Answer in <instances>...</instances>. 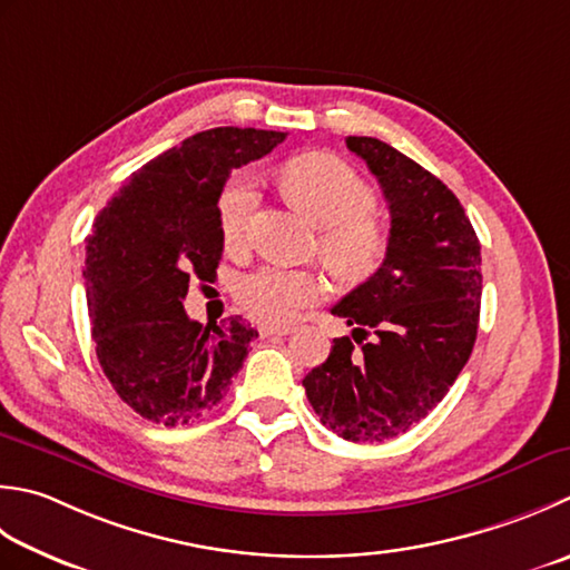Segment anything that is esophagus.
Instances as JSON below:
<instances>
[{
	"label": "esophagus",
	"mask_w": 570,
	"mask_h": 570,
	"mask_svg": "<svg viewBox=\"0 0 570 570\" xmlns=\"http://www.w3.org/2000/svg\"><path fill=\"white\" fill-rule=\"evenodd\" d=\"M256 331H259L262 338H272V336H288V333L294 331V326H272V323H262Z\"/></svg>",
	"instance_id": "obj_1"
}]
</instances>
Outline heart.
<instances>
[{"instance_id":"b5f03b06","label":"heart","mask_w":570,"mask_h":570,"mask_svg":"<svg viewBox=\"0 0 570 570\" xmlns=\"http://www.w3.org/2000/svg\"><path fill=\"white\" fill-rule=\"evenodd\" d=\"M282 187L296 207L321 225L318 249L343 282L373 276L387 254V229L373 215L375 189L348 163L331 153H304L282 167ZM256 207L254 187L237 177L219 197V227L229 252L249 244ZM328 294L326 276L314 269L262 266L237 284L242 311L264 323H292Z\"/></svg>"}]
</instances>
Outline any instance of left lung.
Instances as JSON below:
<instances>
[{"instance_id": "left-lung-1", "label": "left lung", "mask_w": 570, "mask_h": 570, "mask_svg": "<svg viewBox=\"0 0 570 570\" xmlns=\"http://www.w3.org/2000/svg\"><path fill=\"white\" fill-rule=\"evenodd\" d=\"M390 207L385 262L333 306L353 338L304 377L311 407L351 442H385L428 417L476 341L482 254L464 207L425 167L377 138L348 136ZM367 330L376 333L363 344ZM362 343L355 352L352 341Z\"/></svg>"}]
</instances>
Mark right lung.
Wrapping results in <instances>:
<instances>
[{
  "mask_svg": "<svg viewBox=\"0 0 570 570\" xmlns=\"http://www.w3.org/2000/svg\"><path fill=\"white\" fill-rule=\"evenodd\" d=\"M286 132L212 128L132 173L86 239V298L98 363L118 397L165 428L215 407L259 336L242 316L199 323L183 301L212 282L225 249L219 195L229 173L264 158Z\"/></svg>",
  "mask_w": 570,
  "mask_h": 570,
  "instance_id": "obj_1",
  "label": "right lung"
}]
</instances>
